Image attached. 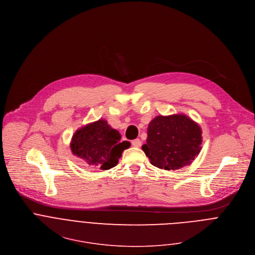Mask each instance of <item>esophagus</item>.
I'll return each mask as SVG.
<instances>
[{"mask_svg":"<svg viewBox=\"0 0 255 255\" xmlns=\"http://www.w3.org/2000/svg\"><path fill=\"white\" fill-rule=\"evenodd\" d=\"M132 145H133L134 147L139 148V147L142 145V142L140 141V139H135V140H133V141H132Z\"/></svg>","mask_w":255,"mask_h":255,"instance_id":"1","label":"esophagus"}]
</instances>
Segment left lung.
I'll list each match as a JSON object with an SVG mask.
<instances>
[{
	"mask_svg": "<svg viewBox=\"0 0 255 255\" xmlns=\"http://www.w3.org/2000/svg\"><path fill=\"white\" fill-rule=\"evenodd\" d=\"M200 126L184 114L159 115L148 125L142 150L150 163L165 170H177L191 164L201 150Z\"/></svg>",
	"mask_w": 255,
	"mask_h": 255,
	"instance_id": "obj_1",
	"label": "left lung"
}]
</instances>
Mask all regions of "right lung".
Returning <instances> with one entry per match:
<instances>
[{"instance_id": "right-lung-1", "label": "right lung", "mask_w": 255, "mask_h": 255, "mask_svg": "<svg viewBox=\"0 0 255 255\" xmlns=\"http://www.w3.org/2000/svg\"><path fill=\"white\" fill-rule=\"evenodd\" d=\"M120 133L106 120L99 119L79 128L72 136L71 151L88 165L108 170L118 164L130 142L120 141Z\"/></svg>"}]
</instances>
